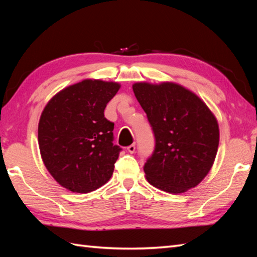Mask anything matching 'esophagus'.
Returning <instances> with one entry per match:
<instances>
[{
  "label": "esophagus",
  "mask_w": 257,
  "mask_h": 257,
  "mask_svg": "<svg viewBox=\"0 0 257 257\" xmlns=\"http://www.w3.org/2000/svg\"><path fill=\"white\" fill-rule=\"evenodd\" d=\"M127 150H128L129 154H135V151H136V146H135V145L129 146L128 148H127Z\"/></svg>",
  "instance_id": "esophagus-1"
}]
</instances>
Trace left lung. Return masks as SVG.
I'll return each mask as SVG.
<instances>
[{
	"label": "left lung",
	"mask_w": 257,
	"mask_h": 257,
	"mask_svg": "<svg viewBox=\"0 0 257 257\" xmlns=\"http://www.w3.org/2000/svg\"><path fill=\"white\" fill-rule=\"evenodd\" d=\"M133 89L156 139L144 167L148 182L174 194L196 187L216 157L220 132L215 116L194 92L171 81L136 83Z\"/></svg>",
	"instance_id": "obj_1"
}]
</instances>
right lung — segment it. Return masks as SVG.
Instances as JSON below:
<instances>
[{
  "label": "right lung",
  "instance_id": "obj_1",
  "mask_svg": "<svg viewBox=\"0 0 257 257\" xmlns=\"http://www.w3.org/2000/svg\"><path fill=\"white\" fill-rule=\"evenodd\" d=\"M114 81L84 79L47 102L38 122V146L51 176L76 193H88L111 178L121 148L112 144L113 122L103 110L117 94Z\"/></svg>",
  "mask_w": 257,
  "mask_h": 257
}]
</instances>
